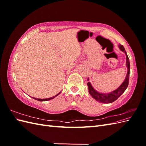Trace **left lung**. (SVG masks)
Here are the masks:
<instances>
[{"label":"left lung","instance_id":"1","mask_svg":"<svg viewBox=\"0 0 146 146\" xmlns=\"http://www.w3.org/2000/svg\"><path fill=\"white\" fill-rule=\"evenodd\" d=\"M119 48L120 49L125 53L126 54V66L127 67V76L125 79L124 82H123L122 85L119 86L117 90L114 91L108 94H102V93H99L98 91H96L92 86H91V83L90 82H88L87 85L88 86V90H89V92L90 95L95 100L98 101L99 102L102 103V104H109V103H112L114 101L117 100L119 97H120L123 92L125 91L129 85V77H130V61L129 58L128 57V55H127V53L125 52V50L124 47L122 45H119ZM88 80H89L88 79Z\"/></svg>","mask_w":146,"mask_h":146}]
</instances>
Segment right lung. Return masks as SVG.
Returning a JSON list of instances; mask_svg holds the SVG:
<instances>
[{"label": "right lung", "instance_id": "1", "mask_svg": "<svg viewBox=\"0 0 146 146\" xmlns=\"http://www.w3.org/2000/svg\"><path fill=\"white\" fill-rule=\"evenodd\" d=\"M60 93H58V94H56V96H54V97H52V98H47V99H36V98H33V99H35V100H38V101H47V100H51V99H52L55 98V97L58 96Z\"/></svg>", "mask_w": 146, "mask_h": 146}]
</instances>
